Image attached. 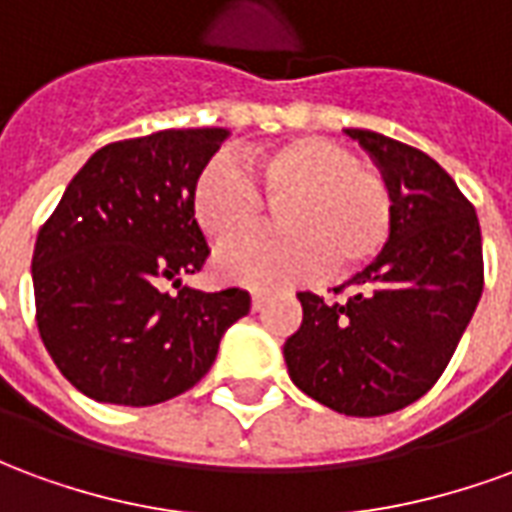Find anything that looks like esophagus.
Instances as JSON below:
<instances>
[{
    "mask_svg": "<svg viewBox=\"0 0 512 512\" xmlns=\"http://www.w3.org/2000/svg\"><path fill=\"white\" fill-rule=\"evenodd\" d=\"M263 301H266V293L263 290H252V310H260Z\"/></svg>",
    "mask_w": 512,
    "mask_h": 512,
    "instance_id": "obj_1",
    "label": "esophagus"
}]
</instances>
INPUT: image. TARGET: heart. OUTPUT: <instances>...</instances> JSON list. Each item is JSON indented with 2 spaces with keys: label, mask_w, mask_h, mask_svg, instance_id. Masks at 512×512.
I'll list each match as a JSON object with an SVG mask.
<instances>
[{
  "label": "heart",
  "mask_w": 512,
  "mask_h": 512,
  "mask_svg": "<svg viewBox=\"0 0 512 512\" xmlns=\"http://www.w3.org/2000/svg\"><path fill=\"white\" fill-rule=\"evenodd\" d=\"M252 178L230 156L211 158L194 183V219L213 241H233L277 205L282 233L224 246L216 271L246 285H277L326 271L345 279L376 263L392 235V194L376 169L323 136H293L252 156Z\"/></svg>",
  "instance_id": "1"
}]
</instances>
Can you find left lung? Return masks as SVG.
<instances>
[{
    "label": "left lung",
    "instance_id": "obj_1",
    "mask_svg": "<svg viewBox=\"0 0 512 512\" xmlns=\"http://www.w3.org/2000/svg\"><path fill=\"white\" fill-rule=\"evenodd\" d=\"M392 194L389 244L343 288L345 301L299 293L285 343L293 384L348 417H381L428 392L450 365L483 296V235L474 205L417 147L345 128ZM334 288V293H343Z\"/></svg>",
    "mask_w": 512,
    "mask_h": 512
}]
</instances>
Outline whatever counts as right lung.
<instances>
[{
    "instance_id": "add662e5",
    "label": "right lung",
    "mask_w": 512,
    "mask_h": 512,
    "mask_svg": "<svg viewBox=\"0 0 512 512\" xmlns=\"http://www.w3.org/2000/svg\"><path fill=\"white\" fill-rule=\"evenodd\" d=\"M224 139V128H169L101 147L40 227L32 255L40 340L87 397L156 406L183 395L249 312L241 288L180 285L208 257L191 194Z\"/></svg>"
}]
</instances>
